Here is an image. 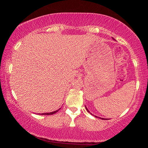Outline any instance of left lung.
<instances>
[{"label": "left lung", "instance_id": "8db88e82", "mask_svg": "<svg viewBox=\"0 0 148 148\" xmlns=\"http://www.w3.org/2000/svg\"><path fill=\"white\" fill-rule=\"evenodd\" d=\"M86 111H88V112H90V111H88V109H87V108H86ZM95 117H97V116H95ZM101 119H104V118H101Z\"/></svg>", "mask_w": 148, "mask_h": 148}]
</instances>
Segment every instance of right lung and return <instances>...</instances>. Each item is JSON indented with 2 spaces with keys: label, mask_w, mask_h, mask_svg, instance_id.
<instances>
[{
  "label": "right lung",
  "mask_w": 148,
  "mask_h": 148,
  "mask_svg": "<svg viewBox=\"0 0 148 148\" xmlns=\"http://www.w3.org/2000/svg\"><path fill=\"white\" fill-rule=\"evenodd\" d=\"M60 109H60H58V110H56V111H55L52 112H49V113H42L41 114H42V115H51V114H55V113L57 112Z\"/></svg>",
  "instance_id": "add662e5"
}]
</instances>
